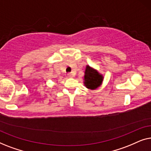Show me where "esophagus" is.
<instances>
[{"mask_svg": "<svg viewBox=\"0 0 151 151\" xmlns=\"http://www.w3.org/2000/svg\"><path fill=\"white\" fill-rule=\"evenodd\" d=\"M68 76H69V78H73V74L72 73H68Z\"/></svg>", "mask_w": 151, "mask_h": 151, "instance_id": "obj_1", "label": "esophagus"}]
</instances>
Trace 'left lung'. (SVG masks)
<instances>
[{
	"mask_svg": "<svg viewBox=\"0 0 151 151\" xmlns=\"http://www.w3.org/2000/svg\"><path fill=\"white\" fill-rule=\"evenodd\" d=\"M102 80L103 77L102 76L89 66H86L84 75V84L86 87L91 89L96 88L100 85Z\"/></svg>",
	"mask_w": 151,
	"mask_h": 151,
	"instance_id": "8db88e82",
	"label": "left lung"
}]
</instances>
